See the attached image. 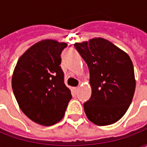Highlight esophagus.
Segmentation results:
<instances>
[{"label":"esophagus","instance_id":"1","mask_svg":"<svg viewBox=\"0 0 147 147\" xmlns=\"http://www.w3.org/2000/svg\"><path fill=\"white\" fill-rule=\"evenodd\" d=\"M72 90L74 93H77L79 90V87H72Z\"/></svg>","mask_w":147,"mask_h":147}]
</instances>
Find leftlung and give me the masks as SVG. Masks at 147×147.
I'll return each instance as SVG.
<instances>
[{
    "instance_id": "left-lung-1",
    "label": "left lung",
    "mask_w": 147,
    "mask_h": 147,
    "mask_svg": "<svg viewBox=\"0 0 147 147\" xmlns=\"http://www.w3.org/2000/svg\"><path fill=\"white\" fill-rule=\"evenodd\" d=\"M74 46L90 71L92 94L83 104L86 117L98 126L116 123L129 108L136 90L131 58L102 38L75 43Z\"/></svg>"
}]
</instances>
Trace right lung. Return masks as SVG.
<instances>
[{"label": "right lung", "instance_id": "right-lung-1", "mask_svg": "<svg viewBox=\"0 0 147 147\" xmlns=\"http://www.w3.org/2000/svg\"><path fill=\"white\" fill-rule=\"evenodd\" d=\"M67 45L52 39L37 42L20 57L13 71L11 86L18 105L29 119L41 125L59 122L72 98L60 66Z\"/></svg>", "mask_w": 147, "mask_h": 147}]
</instances>
